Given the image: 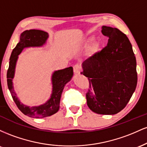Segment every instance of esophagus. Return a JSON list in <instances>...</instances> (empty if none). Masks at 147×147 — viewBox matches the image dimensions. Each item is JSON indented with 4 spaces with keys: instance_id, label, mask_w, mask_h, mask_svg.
<instances>
[{
    "instance_id": "obj_1",
    "label": "esophagus",
    "mask_w": 147,
    "mask_h": 147,
    "mask_svg": "<svg viewBox=\"0 0 147 147\" xmlns=\"http://www.w3.org/2000/svg\"><path fill=\"white\" fill-rule=\"evenodd\" d=\"M73 70H74V72H75V74H79L81 72V68L79 65H74Z\"/></svg>"
}]
</instances>
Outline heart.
Wrapping results in <instances>:
<instances>
[{
	"label": "heart",
	"instance_id": "1",
	"mask_svg": "<svg viewBox=\"0 0 147 147\" xmlns=\"http://www.w3.org/2000/svg\"><path fill=\"white\" fill-rule=\"evenodd\" d=\"M91 41V39H89V40H88V41ZM97 48H98V45H94V50H96Z\"/></svg>",
	"mask_w": 147,
	"mask_h": 147
}]
</instances>
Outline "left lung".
Returning a JSON list of instances; mask_svg holds the SVG:
<instances>
[{
	"instance_id": "obj_1",
	"label": "left lung",
	"mask_w": 147,
	"mask_h": 147,
	"mask_svg": "<svg viewBox=\"0 0 147 147\" xmlns=\"http://www.w3.org/2000/svg\"><path fill=\"white\" fill-rule=\"evenodd\" d=\"M107 45L84 61L83 74L89 80L87 105L97 114L115 115L129 102L136 88V59L129 38L117 28L102 26Z\"/></svg>"
}]
</instances>
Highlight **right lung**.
Returning a JSON list of instances; mask_svg holds the SVG:
<instances>
[{
	"mask_svg": "<svg viewBox=\"0 0 147 147\" xmlns=\"http://www.w3.org/2000/svg\"><path fill=\"white\" fill-rule=\"evenodd\" d=\"M48 33L39 30H25L21 34L20 41L11 54L9 59V68L7 73L8 88L15 104L20 111L25 115L30 117L43 118L55 114L59 109L60 99L64 86L71 80L73 76L72 67L55 70L52 75V90L50 99L44 104L37 106H26L21 102L17 95L14 92L13 79L14 77L15 69L18 55L23 49L30 47H42L46 43Z\"/></svg>",
	"mask_w": 147,
	"mask_h": 147,
	"instance_id": "1",
	"label": "right lung"
}]
</instances>
